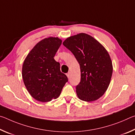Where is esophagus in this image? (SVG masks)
Segmentation results:
<instances>
[{
    "label": "esophagus",
    "instance_id": "1",
    "mask_svg": "<svg viewBox=\"0 0 135 135\" xmlns=\"http://www.w3.org/2000/svg\"><path fill=\"white\" fill-rule=\"evenodd\" d=\"M67 76L68 77V78H70V72H68L67 74Z\"/></svg>",
    "mask_w": 135,
    "mask_h": 135
}]
</instances>
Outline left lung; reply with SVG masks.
I'll return each instance as SVG.
<instances>
[{
  "instance_id": "8db88e82",
  "label": "left lung",
  "mask_w": 135,
  "mask_h": 135,
  "mask_svg": "<svg viewBox=\"0 0 135 135\" xmlns=\"http://www.w3.org/2000/svg\"><path fill=\"white\" fill-rule=\"evenodd\" d=\"M63 45L73 54L80 67L77 97L86 102L99 99L108 89L113 74L108 52L98 40L85 33L70 36Z\"/></svg>"
}]
</instances>
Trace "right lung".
<instances>
[{
  "instance_id": "right-lung-1",
  "label": "right lung",
  "mask_w": 135,
  "mask_h": 135,
  "mask_svg": "<svg viewBox=\"0 0 135 135\" xmlns=\"http://www.w3.org/2000/svg\"><path fill=\"white\" fill-rule=\"evenodd\" d=\"M62 43L58 37H50L40 41L24 61L22 76L30 94L38 101L46 102L60 95L67 76L60 71V64L54 57Z\"/></svg>"
}]
</instances>
